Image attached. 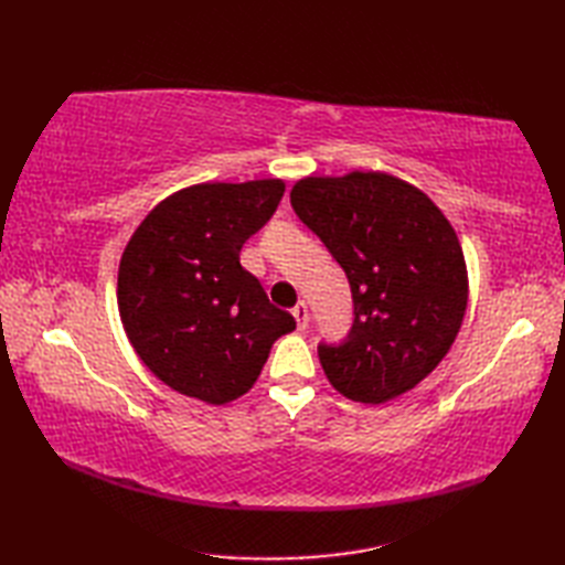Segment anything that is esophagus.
<instances>
[{
  "instance_id": "34e87169",
  "label": "esophagus",
  "mask_w": 565,
  "mask_h": 565,
  "mask_svg": "<svg viewBox=\"0 0 565 565\" xmlns=\"http://www.w3.org/2000/svg\"><path fill=\"white\" fill-rule=\"evenodd\" d=\"M291 313H294V318H296V322H298V328L306 330V326H308V306H306L303 301H298V303L291 308Z\"/></svg>"
}]
</instances>
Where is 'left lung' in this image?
Listing matches in <instances>:
<instances>
[{"label": "left lung", "instance_id": "1", "mask_svg": "<svg viewBox=\"0 0 565 565\" xmlns=\"http://www.w3.org/2000/svg\"><path fill=\"white\" fill-rule=\"evenodd\" d=\"M291 206L352 289L347 338L318 344L332 388L371 405L415 388L466 313V262L449 221L423 191L383 172L306 177Z\"/></svg>", "mask_w": 565, "mask_h": 565}]
</instances>
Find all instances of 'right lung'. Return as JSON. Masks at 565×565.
I'll use <instances>...</instances> for the list:
<instances>
[{
  "label": "right lung",
  "instance_id": "add662e5",
  "mask_svg": "<svg viewBox=\"0 0 565 565\" xmlns=\"http://www.w3.org/2000/svg\"><path fill=\"white\" fill-rule=\"evenodd\" d=\"M284 196L281 179L196 184L158 203L124 249L118 313L154 376L211 405L247 393L271 344L296 328L239 249Z\"/></svg>",
  "mask_w": 565,
  "mask_h": 565
}]
</instances>
